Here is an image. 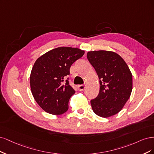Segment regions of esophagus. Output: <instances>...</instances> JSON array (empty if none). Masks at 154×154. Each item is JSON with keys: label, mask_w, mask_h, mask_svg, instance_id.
Instances as JSON below:
<instances>
[{"label": "esophagus", "mask_w": 154, "mask_h": 154, "mask_svg": "<svg viewBox=\"0 0 154 154\" xmlns=\"http://www.w3.org/2000/svg\"><path fill=\"white\" fill-rule=\"evenodd\" d=\"M77 88H78L79 91H84V90H85L86 85H85V84H81V85H79Z\"/></svg>", "instance_id": "34e87169"}]
</instances>
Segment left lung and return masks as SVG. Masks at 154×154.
<instances>
[{
  "label": "left lung",
  "instance_id": "left-lung-1",
  "mask_svg": "<svg viewBox=\"0 0 154 154\" xmlns=\"http://www.w3.org/2000/svg\"><path fill=\"white\" fill-rule=\"evenodd\" d=\"M87 58L100 80L98 96L91 100L97 115L108 118L120 112L132 90V75L129 68L118 54L106 51H90Z\"/></svg>",
  "mask_w": 154,
  "mask_h": 154
}]
</instances>
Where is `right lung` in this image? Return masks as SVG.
<instances>
[{"label": "right lung", "mask_w": 154, "mask_h": 154, "mask_svg": "<svg viewBox=\"0 0 154 154\" xmlns=\"http://www.w3.org/2000/svg\"><path fill=\"white\" fill-rule=\"evenodd\" d=\"M84 51L62 47L47 52L37 59L32 68L30 86L34 100L49 114L59 115L68 109V102L75 93L69 84L72 64Z\"/></svg>", "instance_id": "obj_1"}]
</instances>
